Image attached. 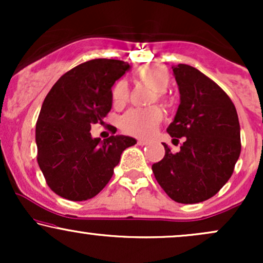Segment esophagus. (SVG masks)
Returning a JSON list of instances; mask_svg holds the SVG:
<instances>
[{
	"label": "esophagus",
	"mask_w": 263,
	"mask_h": 263,
	"mask_svg": "<svg viewBox=\"0 0 263 263\" xmlns=\"http://www.w3.org/2000/svg\"><path fill=\"white\" fill-rule=\"evenodd\" d=\"M137 144H140V146H146V144H148V141H146V140H138V141H137Z\"/></svg>",
	"instance_id": "34e87169"
}]
</instances>
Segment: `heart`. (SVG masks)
Here are the masks:
<instances>
[{"mask_svg": "<svg viewBox=\"0 0 263 263\" xmlns=\"http://www.w3.org/2000/svg\"><path fill=\"white\" fill-rule=\"evenodd\" d=\"M138 78L143 84L156 91V99L165 102L164 93L171 83L170 71L163 66L146 65L138 70ZM128 101V86L125 80H120L115 84L112 89V102L116 107H121ZM163 114L158 107L148 110L134 108L123 115L121 119V127L126 134L137 137H149L158 128L162 121Z\"/></svg>", "mask_w": 263, "mask_h": 263, "instance_id": "1", "label": "heart"}]
</instances>
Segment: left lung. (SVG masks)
<instances>
[{
    "label": "left lung",
    "instance_id": "left-lung-1",
    "mask_svg": "<svg viewBox=\"0 0 263 263\" xmlns=\"http://www.w3.org/2000/svg\"><path fill=\"white\" fill-rule=\"evenodd\" d=\"M180 104L167 131L184 137L178 153L163 143L165 155L152 165L159 185L177 203L208 200L230 179L241 152L235 105L218 84L186 64L172 66Z\"/></svg>",
    "mask_w": 263,
    "mask_h": 263
}]
</instances>
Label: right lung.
<instances>
[{
  "label": "right lung",
  "instance_id": "obj_1",
  "mask_svg": "<svg viewBox=\"0 0 263 263\" xmlns=\"http://www.w3.org/2000/svg\"><path fill=\"white\" fill-rule=\"evenodd\" d=\"M129 68L122 60H89L63 75L45 96L35 125L37 161L62 198L83 201L99 194L123 151L137 142L122 135L100 141L90 132L104 123L112 106L111 87Z\"/></svg>",
  "mask_w": 263,
  "mask_h": 263
}]
</instances>
